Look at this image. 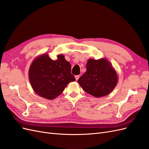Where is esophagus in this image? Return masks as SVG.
I'll list each match as a JSON object with an SVG mask.
<instances>
[{"instance_id":"obj_1","label":"esophagus","mask_w":149,"mask_h":149,"mask_svg":"<svg viewBox=\"0 0 149 149\" xmlns=\"http://www.w3.org/2000/svg\"><path fill=\"white\" fill-rule=\"evenodd\" d=\"M79 75H76L75 76V78H76V81H77L79 79Z\"/></svg>"}]
</instances>
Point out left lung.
<instances>
[{"instance_id": "left-lung-1", "label": "left lung", "mask_w": 149, "mask_h": 149, "mask_svg": "<svg viewBox=\"0 0 149 149\" xmlns=\"http://www.w3.org/2000/svg\"><path fill=\"white\" fill-rule=\"evenodd\" d=\"M84 91L96 97L110 94L116 86L118 77L115 69L106 58L100 60L90 58L86 71L78 80Z\"/></svg>"}]
</instances>
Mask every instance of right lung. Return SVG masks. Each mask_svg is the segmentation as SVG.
Listing matches in <instances>:
<instances>
[{
  "instance_id": "add662e5",
  "label": "right lung",
  "mask_w": 149,
  "mask_h": 149,
  "mask_svg": "<svg viewBox=\"0 0 149 149\" xmlns=\"http://www.w3.org/2000/svg\"><path fill=\"white\" fill-rule=\"evenodd\" d=\"M29 80L33 91L38 96L52 100L60 96L67 84L76 81L71 73V65L63 55L53 60L47 53L37 56L29 71Z\"/></svg>"
}]
</instances>
